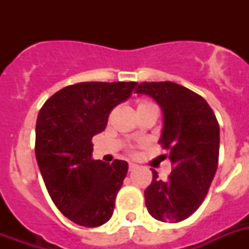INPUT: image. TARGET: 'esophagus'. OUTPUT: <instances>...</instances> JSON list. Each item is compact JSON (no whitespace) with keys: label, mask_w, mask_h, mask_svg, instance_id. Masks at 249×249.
Returning <instances> with one entry per match:
<instances>
[{"label":"esophagus","mask_w":249,"mask_h":249,"mask_svg":"<svg viewBox=\"0 0 249 249\" xmlns=\"http://www.w3.org/2000/svg\"><path fill=\"white\" fill-rule=\"evenodd\" d=\"M137 168V164H134V163H129V170H130V172H132V170H134Z\"/></svg>","instance_id":"obj_1"}]
</instances>
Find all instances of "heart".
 Listing matches in <instances>:
<instances>
[{
	"label": "heart",
	"instance_id": "b5f03b06",
	"mask_svg": "<svg viewBox=\"0 0 249 249\" xmlns=\"http://www.w3.org/2000/svg\"><path fill=\"white\" fill-rule=\"evenodd\" d=\"M147 105H151V103H148V102H141L138 107H143V106H147Z\"/></svg>",
	"mask_w": 249,
	"mask_h": 249
}]
</instances>
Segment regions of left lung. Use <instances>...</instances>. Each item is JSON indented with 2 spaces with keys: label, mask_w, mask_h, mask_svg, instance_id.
<instances>
[{
  "label": "left lung",
  "mask_w": 249,
  "mask_h": 249,
  "mask_svg": "<svg viewBox=\"0 0 249 249\" xmlns=\"http://www.w3.org/2000/svg\"><path fill=\"white\" fill-rule=\"evenodd\" d=\"M137 93L160 106L163 130L159 143L169 150L173 169L166 181L152 169L144 190L146 207L161 222L186 220L204 200L218 165L220 125L204 98L172 81L142 83Z\"/></svg>",
  "instance_id": "1"
}]
</instances>
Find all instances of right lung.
<instances>
[{"label": "right lung", "instance_id": "right-lung-1", "mask_svg": "<svg viewBox=\"0 0 249 249\" xmlns=\"http://www.w3.org/2000/svg\"><path fill=\"white\" fill-rule=\"evenodd\" d=\"M137 83H79L45 102L36 123V159L54 204L72 222L97 228L112 217L128 163L93 160L91 138Z\"/></svg>", "mask_w": 249, "mask_h": 249}]
</instances>
